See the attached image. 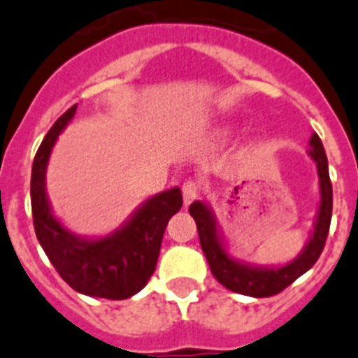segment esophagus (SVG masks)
<instances>
[{
  "mask_svg": "<svg viewBox=\"0 0 358 358\" xmlns=\"http://www.w3.org/2000/svg\"><path fill=\"white\" fill-rule=\"evenodd\" d=\"M198 192H200V183H198L196 180H185L182 185L183 203L189 205L192 200H196Z\"/></svg>",
  "mask_w": 358,
  "mask_h": 358,
  "instance_id": "obj_1",
  "label": "esophagus"
}]
</instances>
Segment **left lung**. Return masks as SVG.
I'll list each match as a JSON object with an SVG mask.
<instances>
[{
	"mask_svg": "<svg viewBox=\"0 0 358 358\" xmlns=\"http://www.w3.org/2000/svg\"><path fill=\"white\" fill-rule=\"evenodd\" d=\"M308 155L317 166L321 201H319V210H317L308 243L304 245L299 256L287 265L257 266L234 259L227 250L225 238L217 227L213 209L200 200L191 203L189 213L196 222L201 250L209 261L213 275L225 288L236 292V294L250 295V297H270V295L279 294L287 287H290L295 279L301 278L304 272H308L319 259L322 248H324L326 238H328L329 222H331L334 191H331V182H329L328 158H326L324 148H322V142L317 133H313L310 138Z\"/></svg>",
	"mask_w": 358,
	"mask_h": 358,
	"instance_id": "8db88e82",
	"label": "left lung"
}]
</instances>
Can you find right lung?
Masks as SVG:
<instances>
[{
  "label": "right lung",
  "mask_w": 358,
  "mask_h": 358,
  "mask_svg": "<svg viewBox=\"0 0 358 358\" xmlns=\"http://www.w3.org/2000/svg\"><path fill=\"white\" fill-rule=\"evenodd\" d=\"M76 111L77 104L59 117L34 158V229L50 263L73 290L90 297L127 299L153 275L167 223L182 209V191L173 187L148 198L122 227L102 238H83L68 231L52 213L45 180L52 148Z\"/></svg>",
  "instance_id": "add662e5"
}]
</instances>
